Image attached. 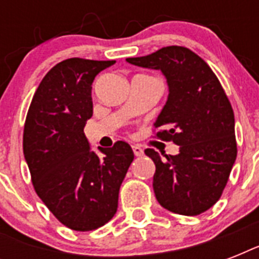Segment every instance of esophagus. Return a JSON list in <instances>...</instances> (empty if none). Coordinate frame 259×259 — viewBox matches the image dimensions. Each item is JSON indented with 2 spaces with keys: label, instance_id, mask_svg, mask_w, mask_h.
<instances>
[{
  "label": "esophagus",
  "instance_id": "34e87169",
  "mask_svg": "<svg viewBox=\"0 0 259 259\" xmlns=\"http://www.w3.org/2000/svg\"><path fill=\"white\" fill-rule=\"evenodd\" d=\"M133 152H134V156H136V157H141L142 154H144V150H142V148H140V146H137V145L133 146Z\"/></svg>",
  "mask_w": 259,
  "mask_h": 259
}]
</instances>
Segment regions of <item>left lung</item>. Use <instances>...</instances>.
I'll return each mask as SVG.
<instances>
[{
    "instance_id": "obj_1",
    "label": "left lung",
    "mask_w": 259,
    "mask_h": 259,
    "mask_svg": "<svg viewBox=\"0 0 259 259\" xmlns=\"http://www.w3.org/2000/svg\"><path fill=\"white\" fill-rule=\"evenodd\" d=\"M133 66L161 71L168 99L154 122L157 137L179 145V154L146 149L156 172L153 189L160 204L193 217L222 196L237 158L235 119L229 98L207 63L185 47H164Z\"/></svg>"
}]
</instances>
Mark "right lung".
<instances>
[{"mask_svg": "<svg viewBox=\"0 0 259 259\" xmlns=\"http://www.w3.org/2000/svg\"><path fill=\"white\" fill-rule=\"evenodd\" d=\"M114 63L63 60L38 84L26 114L22 146L34 191L75 231L95 230L115 215L119 188L134 160L123 141L99 148V157L83 132L93 117L91 84Z\"/></svg>", "mask_w": 259, "mask_h": 259, "instance_id": "right-lung-1", "label": "right lung"}]
</instances>
